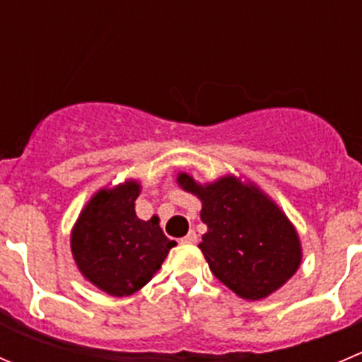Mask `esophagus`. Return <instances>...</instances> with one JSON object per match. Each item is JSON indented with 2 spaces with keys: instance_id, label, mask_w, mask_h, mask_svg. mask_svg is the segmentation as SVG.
<instances>
[{
  "instance_id": "esophagus-1",
  "label": "esophagus",
  "mask_w": 362,
  "mask_h": 362,
  "mask_svg": "<svg viewBox=\"0 0 362 362\" xmlns=\"http://www.w3.org/2000/svg\"><path fill=\"white\" fill-rule=\"evenodd\" d=\"M181 243H188V245H194L197 243V233L195 230H190L185 238H181Z\"/></svg>"
}]
</instances>
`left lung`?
Instances as JSON below:
<instances>
[{"instance_id":"obj_1","label":"left lung","mask_w":362,"mask_h":362,"mask_svg":"<svg viewBox=\"0 0 362 362\" xmlns=\"http://www.w3.org/2000/svg\"><path fill=\"white\" fill-rule=\"evenodd\" d=\"M177 185L202 202L208 226L199 249L220 282L245 300H261L295 275L302 261L293 223L254 183L223 175L199 185L179 174Z\"/></svg>"}]
</instances>
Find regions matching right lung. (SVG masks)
Here are the masks:
<instances>
[{
  "instance_id": "add662e5",
  "label": "right lung",
  "mask_w": 362,
  "mask_h": 362,
  "mask_svg": "<svg viewBox=\"0 0 362 362\" xmlns=\"http://www.w3.org/2000/svg\"><path fill=\"white\" fill-rule=\"evenodd\" d=\"M139 181L101 188L81 209L71 233V250L87 281L113 297L133 295L160 270L175 242L156 216L140 220Z\"/></svg>"
}]
</instances>
